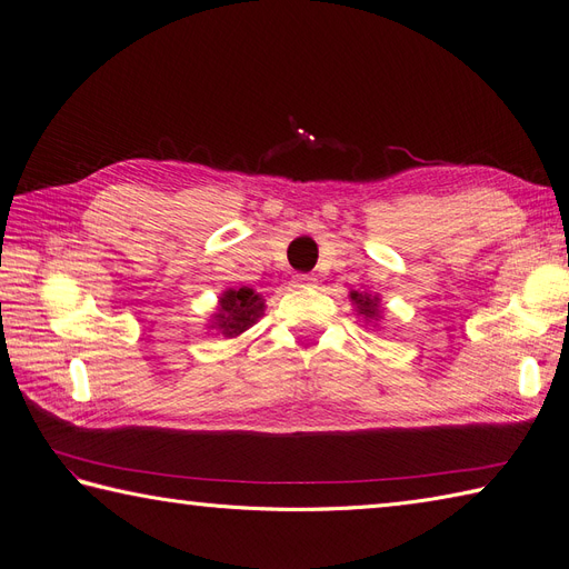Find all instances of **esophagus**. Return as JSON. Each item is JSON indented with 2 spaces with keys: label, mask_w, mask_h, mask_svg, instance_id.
<instances>
[{
  "label": "esophagus",
  "mask_w": 569,
  "mask_h": 569,
  "mask_svg": "<svg viewBox=\"0 0 569 569\" xmlns=\"http://www.w3.org/2000/svg\"><path fill=\"white\" fill-rule=\"evenodd\" d=\"M291 284L299 287V289H303V287H316V278H313V274L299 272V274H295V278H291Z\"/></svg>",
  "instance_id": "34e87169"
}]
</instances>
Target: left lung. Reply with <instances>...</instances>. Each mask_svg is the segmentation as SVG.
<instances>
[{
    "label": "left lung",
    "mask_w": 569,
    "mask_h": 569,
    "mask_svg": "<svg viewBox=\"0 0 569 569\" xmlns=\"http://www.w3.org/2000/svg\"><path fill=\"white\" fill-rule=\"evenodd\" d=\"M349 299L356 308V316H363L366 322H375L372 327H377V322L382 320V306H380V297L377 295H368V291H349Z\"/></svg>",
    "instance_id": "left-lung-1"
}]
</instances>
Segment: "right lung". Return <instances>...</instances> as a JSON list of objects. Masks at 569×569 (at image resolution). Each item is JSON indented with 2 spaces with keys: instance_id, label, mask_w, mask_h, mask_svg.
I'll return each instance as SVG.
<instances>
[{
  "instance_id": "obj_1",
  "label": "right lung",
  "mask_w": 569,
  "mask_h": 569,
  "mask_svg": "<svg viewBox=\"0 0 569 569\" xmlns=\"http://www.w3.org/2000/svg\"><path fill=\"white\" fill-rule=\"evenodd\" d=\"M266 311V299L258 295L251 287H239V289H226L218 297V306L211 316L209 327L218 330L222 337H239L247 332L251 325L258 322V318Z\"/></svg>"
}]
</instances>
